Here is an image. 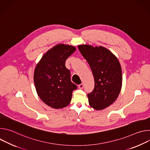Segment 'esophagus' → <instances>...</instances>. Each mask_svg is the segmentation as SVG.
I'll use <instances>...</instances> for the list:
<instances>
[{"instance_id":"obj_1","label":"esophagus","mask_w":150,"mask_h":150,"mask_svg":"<svg viewBox=\"0 0 150 150\" xmlns=\"http://www.w3.org/2000/svg\"><path fill=\"white\" fill-rule=\"evenodd\" d=\"M78 87L79 89H82L83 88V84L82 83L78 85Z\"/></svg>"}]
</instances>
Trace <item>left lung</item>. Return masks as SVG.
Segmentation results:
<instances>
[{
  "mask_svg": "<svg viewBox=\"0 0 150 150\" xmlns=\"http://www.w3.org/2000/svg\"><path fill=\"white\" fill-rule=\"evenodd\" d=\"M78 49L88 62L94 78V88L87 94L96 110L108 108L117 98L122 87V69L117 57L103 47L79 45Z\"/></svg>",
  "mask_w": 150,
  "mask_h": 150,
  "instance_id": "1",
  "label": "left lung"
}]
</instances>
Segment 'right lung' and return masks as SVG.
I'll return each instance as SVG.
<instances>
[{
  "label": "right lung",
  "mask_w": 150,
  "mask_h": 150,
  "mask_svg": "<svg viewBox=\"0 0 150 150\" xmlns=\"http://www.w3.org/2000/svg\"><path fill=\"white\" fill-rule=\"evenodd\" d=\"M74 46L58 45L49 50L37 64L34 74L37 93L41 100L54 109L67 106L77 86L71 80L65 61L75 51Z\"/></svg>",
  "instance_id": "add662e5"
}]
</instances>
